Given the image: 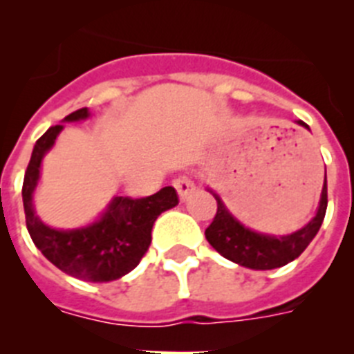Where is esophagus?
<instances>
[{
  "label": "esophagus",
  "instance_id": "34e87169",
  "mask_svg": "<svg viewBox=\"0 0 354 354\" xmlns=\"http://www.w3.org/2000/svg\"><path fill=\"white\" fill-rule=\"evenodd\" d=\"M174 186L175 189H177V193H179L180 200H187L192 196V193L195 192V184H193V180L189 179V177H186V175H180V177L174 179Z\"/></svg>",
  "mask_w": 354,
  "mask_h": 354
}]
</instances>
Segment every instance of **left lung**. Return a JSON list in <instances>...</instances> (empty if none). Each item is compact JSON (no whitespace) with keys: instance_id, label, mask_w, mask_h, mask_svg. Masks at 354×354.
<instances>
[{"instance_id":"8db88e82","label":"left lung","mask_w":354,"mask_h":354,"mask_svg":"<svg viewBox=\"0 0 354 354\" xmlns=\"http://www.w3.org/2000/svg\"><path fill=\"white\" fill-rule=\"evenodd\" d=\"M298 124L308 129L305 122L298 120ZM214 198L218 202V209H216L212 223L205 228V237H207L209 245L225 259L250 268V270H274V268H282V266L292 262L294 259H298L305 252L306 246L310 245L315 234L319 232L324 214H326L328 187L326 179H324L321 202H319V209L314 218L301 230L282 237L253 232L245 225H241L227 211L220 196L214 195Z\"/></svg>"}]
</instances>
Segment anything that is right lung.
<instances>
[{"mask_svg":"<svg viewBox=\"0 0 354 354\" xmlns=\"http://www.w3.org/2000/svg\"><path fill=\"white\" fill-rule=\"evenodd\" d=\"M88 108L67 115L65 122L83 120ZM64 126H53L37 140L23 183V204L31 241L58 270L84 282H111L133 271L152 241V227L161 212L179 204L175 187L165 186L145 198L115 196L101 220L76 230H56L39 220L33 211V192L39 183L40 162Z\"/></svg>","mask_w":354,"mask_h":354,"instance_id":"1","label":"right lung"}]
</instances>
